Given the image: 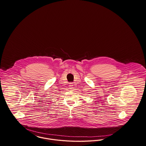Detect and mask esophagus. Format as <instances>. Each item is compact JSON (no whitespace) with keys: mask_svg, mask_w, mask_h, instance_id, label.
<instances>
[{"mask_svg":"<svg viewBox=\"0 0 146 146\" xmlns=\"http://www.w3.org/2000/svg\"><path fill=\"white\" fill-rule=\"evenodd\" d=\"M69 88L71 90V89H72V88H73V84H72V83H70L69 84Z\"/></svg>","mask_w":146,"mask_h":146,"instance_id":"esophagus-1","label":"esophagus"}]
</instances>
